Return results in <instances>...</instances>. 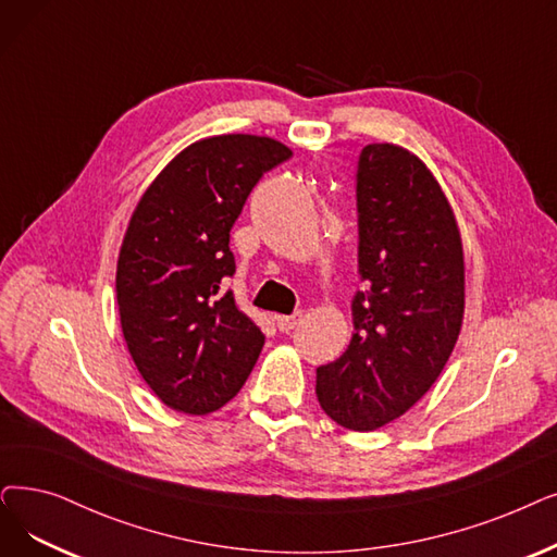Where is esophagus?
<instances>
[{"label":"esophagus","mask_w":557,"mask_h":557,"mask_svg":"<svg viewBox=\"0 0 557 557\" xmlns=\"http://www.w3.org/2000/svg\"><path fill=\"white\" fill-rule=\"evenodd\" d=\"M300 321H302V311H296V313H292V317H275V325H277V330H282V332L294 330Z\"/></svg>","instance_id":"esophagus-1"}]
</instances>
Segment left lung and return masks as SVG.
<instances>
[{
	"label": "left lung",
	"instance_id": "1",
	"mask_svg": "<svg viewBox=\"0 0 557 557\" xmlns=\"http://www.w3.org/2000/svg\"><path fill=\"white\" fill-rule=\"evenodd\" d=\"M359 275L346 352L317 369V398L342 428L403 417L442 375L465 319V250L430 168L394 143L359 154Z\"/></svg>",
	"mask_w": 557,
	"mask_h": 557
}]
</instances>
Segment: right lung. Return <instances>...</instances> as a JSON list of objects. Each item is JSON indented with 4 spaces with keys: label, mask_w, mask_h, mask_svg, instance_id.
I'll return each mask as SVG.
<instances>
[{
    "label": "right lung",
    "mask_w": 557,
    "mask_h": 557,
    "mask_svg": "<svg viewBox=\"0 0 557 557\" xmlns=\"http://www.w3.org/2000/svg\"><path fill=\"white\" fill-rule=\"evenodd\" d=\"M292 154L269 136L196 140L132 213L115 271L120 325L140 377L175 412L221 409L261 352V330L221 284L236 271L230 230L250 190Z\"/></svg>",
    "instance_id": "1"
}]
</instances>
